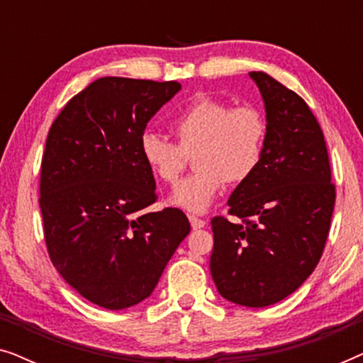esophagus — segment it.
I'll return each mask as SVG.
<instances>
[{
    "label": "esophagus",
    "mask_w": 363,
    "mask_h": 363,
    "mask_svg": "<svg viewBox=\"0 0 363 363\" xmlns=\"http://www.w3.org/2000/svg\"><path fill=\"white\" fill-rule=\"evenodd\" d=\"M188 220H190V225H191L193 230H200V228H205L206 226V221L201 220V218L195 216V215L188 216Z\"/></svg>",
    "instance_id": "1"
}]
</instances>
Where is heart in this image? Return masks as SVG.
<instances>
[{"mask_svg": "<svg viewBox=\"0 0 363 363\" xmlns=\"http://www.w3.org/2000/svg\"><path fill=\"white\" fill-rule=\"evenodd\" d=\"M173 143L160 133L143 132L140 157L153 177L175 183L193 157L196 172L177 185L173 205L205 213L226 182L241 183L259 167L264 153L267 122L255 106L231 107L210 96H198L173 118Z\"/></svg>", "mask_w": 363, "mask_h": 363, "instance_id": "b5f03b06", "label": "heart"}]
</instances>
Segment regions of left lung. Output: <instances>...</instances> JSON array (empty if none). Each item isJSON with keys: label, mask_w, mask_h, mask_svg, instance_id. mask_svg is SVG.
<instances>
[{"label": "left lung", "mask_w": 363, "mask_h": 363, "mask_svg": "<svg viewBox=\"0 0 363 363\" xmlns=\"http://www.w3.org/2000/svg\"><path fill=\"white\" fill-rule=\"evenodd\" d=\"M264 101L267 137L256 172L211 220L210 269L225 299L266 307L292 294L325 247L335 185L324 133L304 99L266 72H250Z\"/></svg>", "instance_id": "8db88e82"}]
</instances>
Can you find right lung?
I'll use <instances>...</instances> for the list:
<instances>
[{"instance_id":"right-lung-1","label":"right lung","mask_w":363,"mask_h":363,"mask_svg":"<svg viewBox=\"0 0 363 363\" xmlns=\"http://www.w3.org/2000/svg\"><path fill=\"white\" fill-rule=\"evenodd\" d=\"M182 86L101 77L74 96L49 128L39 206L54 267L104 309L121 311L152 294L190 233L178 208L145 211L155 178L140 135Z\"/></svg>"}]
</instances>
